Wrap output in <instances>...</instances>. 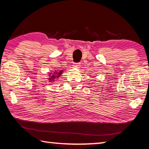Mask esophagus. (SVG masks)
Segmentation results:
<instances>
[{
	"label": "esophagus",
	"mask_w": 149,
	"mask_h": 149,
	"mask_svg": "<svg viewBox=\"0 0 149 149\" xmlns=\"http://www.w3.org/2000/svg\"><path fill=\"white\" fill-rule=\"evenodd\" d=\"M80 67V63H74V65H73V68H79Z\"/></svg>",
	"instance_id": "1"
}]
</instances>
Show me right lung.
<instances>
[{
	"mask_svg": "<svg viewBox=\"0 0 149 149\" xmlns=\"http://www.w3.org/2000/svg\"><path fill=\"white\" fill-rule=\"evenodd\" d=\"M62 74L61 73V72H59V73H54V74H52V75H50V77L49 78V82H52V81H54L56 79H57L58 77H59V76L60 75H61Z\"/></svg>",
	"mask_w": 149,
	"mask_h": 149,
	"instance_id": "1",
	"label": "right lung"
}]
</instances>
